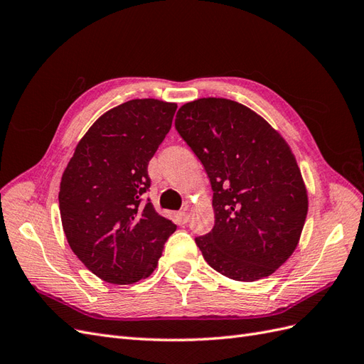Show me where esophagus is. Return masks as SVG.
Segmentation results:
<instances>
[{
	"mask_svg": "<svg viewBox=\"0 0 364 364\" xmlns=\"http://www.w3.org/2000/svg\"><path fill=\"white\" fill-rule=\"evenodd\" d=\"M174 218H176V223H178V225H185L186 222H188L190 215L186 211H179V213L174 214Z\"/></svg>",
	"mask_w": 364,
	"mask_h": 364,
	"instance_id": "34e87169",
	"label": "esophagus"
}]
</instances>
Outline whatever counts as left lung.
Masks as SVG:
<instances>
[{
    "label": "left lung",
    "instance_id": "1",
    "mask_svg": "<svg viewBox=\"0 0 364 364\" xmlns=\"http://www.w3.org/2000/svg\"><path fill=\"white\" fill-rule=\"evenodd\" d=\"M174 124L214 191V228L196 238L205 261L235 281L270 277L291 257L308 213L289 144L266 119L228 98L186 103Z\"/></svg>",
    "mask_w": 364,
    "mask_h": 364
}]
</instances>
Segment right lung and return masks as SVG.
Here are the masks:
<instances>
[{
  "instance_id": "right-lung-1",
  "label": "right lung",
  "mask_w": 364,
  "mask_h": 364,
  "mask_svg": "<svg viewBox=\"0 0 364 364\" xmlns=\"http://www.w3.org/2000/svg\"><path fill=\"white\" fill-rule=\"evenodd\" d=\"M176 107L136 98L111 109L79 141L62 174L63 232L77 258L106 282L150 277L176 230L149 199L142 202L149 161L171 129Z\"/></svg>"
}]
</instances>
